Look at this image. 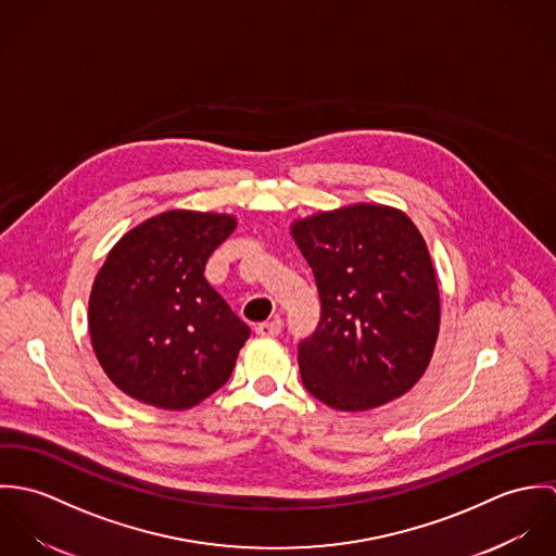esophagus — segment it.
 I'll return each mask as SVG.
<instances>
[{"mask_svg": "<svg viewBox=\"0 0 556 556\" xmlns=\"http://www.w3.org/2000/svg\"><path fill=\"white\" fill-rule=\"evenodd\" d=\"M254 331H256V336H263V338H276L282 331V320L274 318V320H267V323H258L254 327Z\"/></svg>", "mask_w": 556, "mask_h": 556, "instance_id": "1", "label": "esophagus"}]
</instances>
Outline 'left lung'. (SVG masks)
Returning a JSON list of instances; mask_svg holds the SVG:
<instances>
[{"label": "left lung", "instance_id": "8db88e82", "mask_svg": "<svg viewBox=\"0 0 556 556\" xmlns=\"http://www.w3.org/2000/svg\"><path fill=\"white\" fill-rule=\"evenodd\" d=\"M308 261L320 318L298 346L302 383L338 410H366L406 394L439 336V285L426 241L406 214L349 205L291 227Z\"/></svg>", "mask_w": 556, "mask_h": 556}]
</instances>
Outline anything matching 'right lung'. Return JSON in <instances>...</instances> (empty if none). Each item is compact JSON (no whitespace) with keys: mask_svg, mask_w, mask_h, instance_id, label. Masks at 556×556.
Returning a JSON list of instances; mask_svg holds the SVG:
<instances>
[{"mask_svg":"<svg viewBox=\"0 0 556 556\" xmlns=\"http://www.w3.org/2000/svg\"><path fill=\"white\" fill-rule=\"evenodd\" d=\"M236 227L227 214L170 210L113 245L87 320L96 357L124 394L181 410L229 381L250 327L203 271Z\"/></svg>","mask_w":556,"mask_h":556,"instance_id":"add662e5","label":"right lung"}]
</instances>
